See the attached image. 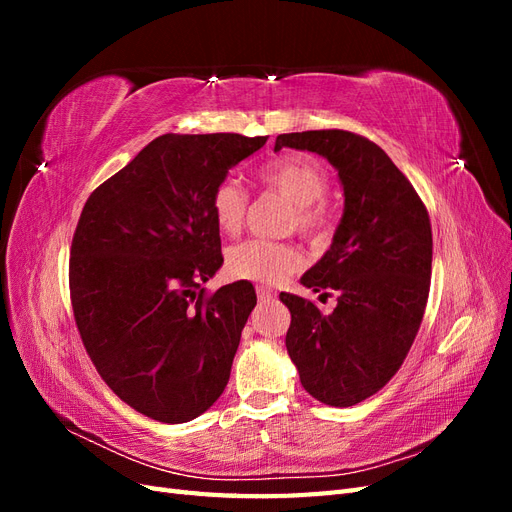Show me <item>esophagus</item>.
<instances>
[{"label": "esophagus", "instance_id": "34e87169", "mask_svg": "<svg viewBox=\"0 0 512 512\" xmlns=\"http://www.w3.org/2000/svg\"><path fill=\"white\" fill-rule=\"evenodd\" d=\"M256 294L260 301H271L275 297V292L269 286H256Z\"/></svg>", "mask_w": 512, "mask_h": 512}]
</instances>
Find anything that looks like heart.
<instances>
[{"label": "heart", "instance_id": "obj_1", "mask_svg": "<svg viewBox=\"0 0 512 512\" xmlns=\"http://www.w3.org/2000/svg\"><path fill=\"white\" fill-rule=\"evenodd\" d=\"M260 181L269 190L286 196L294 205L292 226H297L303 235L320 239L329 230L331 215L324 196L329 192V173L316 160L292 156L275 160L262 168ZM250 196L239 179H222L211 194V213L218 228L226 235H237L241 230ZM303 265V254L297 245L284 241L250 239L230 247L226 256V267L230 275L239 280H252L262 284H277L288 275L299 271Z\"/></svg>", "mask_w": 512, "mask_h": 512}]
</instances>
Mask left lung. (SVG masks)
Returning <instances> with one entry per match:
<instances>
[{"instance_id": "obj_1", "label": "left lung", "mask_w": 512, "mask_h": 512, "mask_svg": "<svg viewBox=\"0 0 512 512\" xmlns=\"http://www.w3.org/2000/svg\"><path fill=\"white\" fill-rule=\"evenodd\" d=\"M282 147L327 158L344 188L333 243L301 284L329 297L331 314L282 292L290 309L286 348L303 389L335 408L378 393L404 363L425 314L431 280V224L406 175L369 138L346 130L280 134Z\"/></svg>"}]
</instances>
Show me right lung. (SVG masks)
I'll return each mask as SVG.
<instances>
[{"label": "right lung", "instance_id": "right-lung-1", "mask_svg": "<svg viewBox=\"0 0 512 512\" xmlns=\"http://www.w3.org/2000/svg\"><path fill=\"white\" fill-rule=\"evenodd\" d=\"M267 136L164 134L91 192L70 247L83 346L130 408L188 423L224 393L256 305L250 282L207 294L222 267L211 194Z\"/></svg>", "mask_w": 512, "mask_h": 512}]
</instances>
